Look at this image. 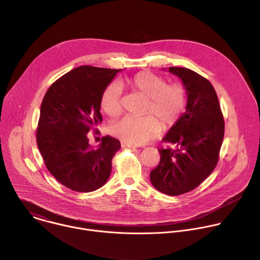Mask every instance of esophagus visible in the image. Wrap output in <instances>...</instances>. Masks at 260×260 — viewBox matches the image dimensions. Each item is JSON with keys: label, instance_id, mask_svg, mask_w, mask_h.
<instances>
[{"label": "esophagus", "instance_id": "obj_1", "mask_svg": "<svg viewBox=\"0 0 260 260\" xmlns=\"http://www.w3.org/2000/svg\"><path fill=\"white\" fill-rule=\"evenodd\" d=\"M121 147H122V148H136L137 146H136V145H132V144H127V143L122 142V143H121Z\"/></svg>", "mask_w": 260, "mask_h": 260}]
</instances>
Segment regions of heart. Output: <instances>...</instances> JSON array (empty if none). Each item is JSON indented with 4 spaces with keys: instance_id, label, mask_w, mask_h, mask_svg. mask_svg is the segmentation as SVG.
Listing matches in <instances>:
<instances>
[{
    "instance_id": "1",
    "label": "heart",
    "mask_w": 260,
    "mask_h": 260,
    "mask_svg": "<svg viewBox=\"0 0 260 260\" xmlns=\"http://www.w3.org/2000/svg\"><path fill=\"white\" fill-rule=\"evenodd\" d=\"M125 83L133 91L148 99L145 113L151 115L143 118L126 116L111 126L110 133L122 142L132 145L145 144L156 138L162 126L171 128L181 119L187 106V91L181 83L168 84L165 78L148 71L135 74ZM100 107L110 117L120 114L121 89L117 84L112 83L104 89Z\"/></svg>"
}]
</instances>
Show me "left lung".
Segmentation results:
<instances>
[{
  "label": "left lung",
  "mask_w": 260,
  "mask_h": 260,
  "mask_svg": "<svg viewBox=\"0 0 260 260\" xmlns=\"http://www.w3.org/2000/svg\"><path fill=\"white\" fill-rule=\"evenodd\" d=\"M169 72L181 79L187 91V106L162 139L173 147L158 149L160 160L150 172V181L158 191L180 196L198 187L215 169L224 120L209 80L186 68L171 67Z\"/></svg>",
  "instance_id": "1"
}]
</instances>
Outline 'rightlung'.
<instances>
[{
	"mask_svg": "<svg viewBox=\"0 0 260 260\" xmlns=\"http://www.w3.org/2000/svg\"><path fill=\"white\" fill-rule=\"evenodd\" d=\"M121 70L81 66L57 79L40 109L37 144L50 174L66 187L90 192L109 179L120 142L102 138L92 149L88 132L102 122L100 101L104 89Z\"/></svg>",
	"mask_w": 260,
	"mask_h": 260,
	"instance_id": "obj_1",
	"label": "right lung"
}]
</instances>
